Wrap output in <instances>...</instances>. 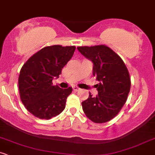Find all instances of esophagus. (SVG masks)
I'll return each instance as SVG.
<instances>
[{
	"label": "esophagus",
	"instance_id": "34e87169",
	"mask_svg": "<svg viewBox=\"0 0 155 155\" xmlns=\"http://www.w3.org/2000/svg\"><path fill=\"white\" fill-rule=\"evenodd\" d=\"M73 90L78 91V90H80V88L78 87V86H73Z\"/></svg>",
	"mask_w": 155,
	"mask_h": 155
}]
</instances>
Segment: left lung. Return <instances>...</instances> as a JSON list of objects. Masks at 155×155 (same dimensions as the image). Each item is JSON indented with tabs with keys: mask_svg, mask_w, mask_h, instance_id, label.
<instances>
[{
	"mask_svg": "<svg viewBox=\"0 0 155 155\" xmlns=\"http://www.w3.org/2000/svg\"><path fill=\"white\" fill-rule=\"evenodd\" d=\"M78 51L93 63L98 94L82 102L86 116L96 124L108 122L119 113L131 88L129 73L123 60L105 45L79 46Z\"/></svg>",
	"mask_w": 155,
	"mask_h": 155,
	"instance_id": "1",
	"label": "left lung"
}]
</instances>
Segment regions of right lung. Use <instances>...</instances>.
Listing matches in <instances>:
<instances>
[{
  "label": "right lung",
  "instance_id": "obj_1",
  "mask_svg": "<svg viewBox=\"0 0 155 155\" xmlns=\"http://www.w3.org/2000/svg\"><path fill=\"white\" fill-rule=\"evenodd\" d=\"M74 50V46H46L22 66L18 78L20 97L26 109L34 116L49 120L64 111L72 89L53 86L52 80L59 78Z\"/></svg>",
  "mask_w": 155,
  "mask_h": 155
}]
</instances>
